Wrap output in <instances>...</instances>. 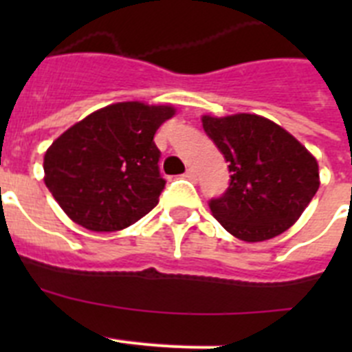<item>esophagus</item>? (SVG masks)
<instances>
[{"mask_svg": "<svg viewBox=\"0 0 352 352\" xmlns=\"http://www.w3.org/2000/svg\"><path fill=\"white\" fill-rule=\"evenodd\" d=\"M185 178H188V179H195V178H197V173H195L194 167H188V169H186Z\"/></svg>", "mask_w": 352, "mask_h": 352, "instance_id": "34e87169", "label": "esophagus"}]
</instances>
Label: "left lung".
<instances>
[{
  "label": "left lung",
  "instance_id": "8db88e82",
  "mask_svg": "<svg viewBox=\"0 0 352 352\" xmlns=\"http://www.w3.org/2000/svg\"><path fill=\"white\" fill-rule=\"evenodd\" d=\"M203 129L223 155L229 186L211 199L213 217L243 241L287 231L319 188V166L287 130L257 114L203 116Z\"/></svg>",
  "mask_w": 352,
  "mask_h": 352
}]
</instances>
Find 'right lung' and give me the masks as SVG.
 I'll list each match as a JSON object with an SVG mask.
<instances>
[{
    "instance_id": "1",
    "label": "right lung",
    "mask_w": 352,
    "mask_h": 352,
    "mask_svg": "<svg viewBox=\"0 0 352 352\" xmlns=\"http://www.w3.org/2000/svg\"><path fill=\"white\" fill-rule=\"evenodd\" d=\"M170 105L120 102L63 132L43 157L45 185L61 210L89 231H120L158 204L166 179L153 138Z\"/></svg>"
}]
</instances>
